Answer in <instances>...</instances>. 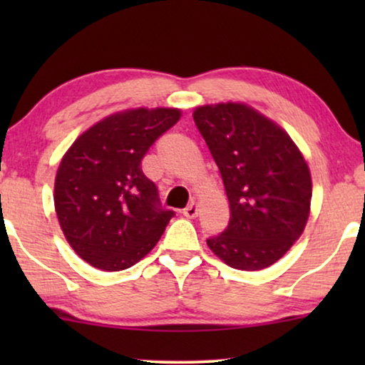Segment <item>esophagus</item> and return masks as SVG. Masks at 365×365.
I'll use <instances>...</instances> for the list:
<instances>
[{"label":"esophagus","mask_w":365,"mask_h":365,"mask_svg":"<svg viewBox=\"0 0 365 365\" xmlns=\"http://www.w3.org/2000/svg\"><path fill=\"white\" fill-rule=\"evenodd\" d=\"M182 216H186L187 219H194L197 216V204L191 202L186 209H182Z\"/></svg>","instance_id":"1"}]
</instances>
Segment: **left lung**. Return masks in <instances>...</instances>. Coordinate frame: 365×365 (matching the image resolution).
I'll return each mask as SVG.
<instances>
[{"label": "left lung", "instance_id": "8db88e82", "mask_svg": "<svg viewBox=\"0 0 365 365\" xmlns=\"http://www.w3.org/2000/svg\"><path fill=\"white\" fill-rule=\"evenodd\" d=\"M192 116L231 209L227 227L207 239L209 249L234 269L269 267L306 227L312 196L307 163L286 131L244 104L201 106Z\"/></svg>", "mask_w": 365, "mask_h": 365}]
</instances>
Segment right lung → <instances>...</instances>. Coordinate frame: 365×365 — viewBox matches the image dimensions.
I'll list each match as a JSON object with an SVG mask.
<instances>
[{
	"label": "right lung",
	"instance_id": "obj_1",
	"mask_svg": "<svg viewBox=\"0 0 365 365\" xmlns=\"http://www.w3.org/2000/svg\"><path fill=\"white\" fill-rule=\"evenodd\" d=\"M181 118L179 109L113 114L68 149L54 182L58 221L74 252L101 271H123L161 239L174 211L164 209L141 163Z\"/></svg>",
	"mask_w": 365,
	"mask_h": 365
}]
</instances>
